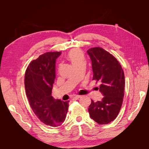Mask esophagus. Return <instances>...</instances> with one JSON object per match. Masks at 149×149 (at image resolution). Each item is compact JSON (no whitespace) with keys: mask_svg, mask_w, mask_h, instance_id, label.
<instances>
[{"mask_svg":"<svg viewBox=\"0 0 149 149\" xmlns=\"http://www.w3.org/2000/svg\"><path fill=\"white\" fill-rule=\"evenodd\" d=\"M81 97V96H79V95H76V96H74V97H73V100H78L79 98Z\"/></svg>","mask_w":149,"mask_h":149,"instance_id":"34e87169","label":"esophagus"}]
</instances>
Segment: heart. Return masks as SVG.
<instances>
[{"label": "heart", "mask_w": 149, "mask_h": 149, "mask_svg": "<svg viewBox=\"0 0 149 149\" xmlns=\"http://www.w3.org/2000/svg\"><path fill=\"white\" fill-rule=\"evenodd\" d=\"M68 58L73 65L84 59L83 53L78 49H73L68 54Z\"/></svg>", "instance_id": "heart-1"}]
</instances>
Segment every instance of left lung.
Returning <instances> with one entry per match:
<instances>
[{
	"label": "left lung",
	"mask_w": 149,
	"mask_h": 149,
	"mask_svg": "<svg viewBox=\"0 0 149 149\" xmlns=\"http://www.w3.org/2000/svg\"><path fill=\"white\" fill-rule=\"evenodd\" d=\"M91 58L93 72V80L100 81L101 101L91 100L89 106L91 118L99 124H107L118 116L124 95V74L116 58L100 47L87 51Z\"/></svg>",
	"instance_id": "obj_1"
}]
</instances>
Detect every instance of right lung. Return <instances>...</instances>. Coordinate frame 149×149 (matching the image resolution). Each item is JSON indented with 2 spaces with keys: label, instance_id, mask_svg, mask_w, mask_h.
I'll return each mask as SVG.
<instances>
[{
  "label": "right lung",
  "instance_id": "right-lung-1",
  "mask_svg": "<svg viewBox=\"0 0 149 149\" xmlns=\"http://www.w3.org/2000/svg\"><path fill=\"white\" fill-rule=\"evenodd\" d=\"M61 52H47L29 64L25 74V88L30 107L43 123L61 125L66 119L69 101L55 100L52 96L56 77L55 64Z\"/></svg>",
  "mask_w": 149,
  "mask_h": 149
}]
</instances>
